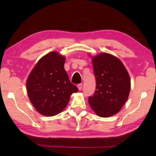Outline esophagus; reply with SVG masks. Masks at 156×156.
<instances>
[{
  "mask_svg": "<svg viewBox=\"0 0 156 156\" xmlns=\"http://www.w3.org/2000/svg\"><path fill=\"white\" fill-rule=\"evenodd\" d=\"M77 87H78V88L79 90H81L82 87H83V84H78V85H77Z\"/></svg>",
  "mask_w": 156,
  "mask_h": 156,
  "instance_id": "34e87169",
  "label": "esophagus"
}]
</instances>
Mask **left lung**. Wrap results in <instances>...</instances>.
<instances>
[{"label":"left lung","mask_w":156,"mask_h":156,"mask_svg":"<svg viewBox=\"0 0 156 156\" xmlns=\"http://www.w3.org/2000/svg\"><path fill=\"white\" fill-rule=\"evenodd\" d=\"M96 87L89 104L96 114L108 118L120 112L127 100L131 80L120 60L107 53L92 57Z\"/></svg>","instance_id":"8db88e82"}]
</instances>
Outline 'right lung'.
<instances>
[{
  "label": "right lung",
  "instance_id": "obj_1",
  "mask_svg": "<svg viewBox=\"0 0 156 156\" xmlns=\"http://www.w3.org/2000/svg\"><path fill=\"white\" fill-rule=\"evenodd\" d=\"M65 56L51 51L39 60L27 80V91L37 112L46 116L58 114L78 89L71 83L64 68Z\"/></svg>",
  "mask_w": 156,
  "mask_h": 156
}]
</instances>
